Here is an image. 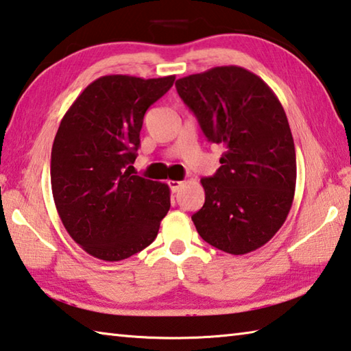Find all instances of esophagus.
I'll use <instances>...</instances> for the list:
<instances>
[{
  "mask_svg": "<svg viewBox=\"0 0 351 351\" xmlns=\"http://www.w3.org/2000/svg\"><path fill=\"white\" fill-rule=\"evenodd\" d=\"M169 186H170V189H171V192H178V190H180V187L182 186V182L181 181H169Z\"/></svg>",
  "mask_w": 351,
  "mask_h": 351,
  "instance_id": "34e87169",
  "label": "esophagus"
}]
</instances>
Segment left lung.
<instances>
[{
    "label": "left lung",
    "instance_id": "1",
    "mask_svg": "<svg viewBox=\"0 0 351 351\" xmlns=\"http://www.w3.org/2000/svg\"><path fill=\"white\" fill-rule=\"evenodd\" d=\"M206 138L224 147L206 201L192 221L213 247L243 255L266 245L287 219L295 190V150L274 91L251 71L217 66L176 80Z\"/></svg>",
    "mask_w": 351,
    "mask_h": 351
}]
</instances>
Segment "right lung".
Instances as JSON below:
<instances>
[{"label":"right lung","mask_w":351,"mask_h":351,"mask_svg":"<svg viewBox=\"0 0 351 351\" xmlns=\"http://www.w3.org/2000/svg\"><path fill=\"white\" fill-rule=\"evenodd\" d=\"M175 75H104L63 116L51 153V186L64 229L83 251L121 261L156 239L170 209L167 184L132 175L145 111Z\"/></svg>","instance_id":"right-lung-1"}]
</instances>
